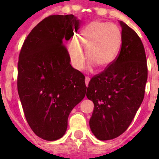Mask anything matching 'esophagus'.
<instances>
[{
    "mask_svg": "<svg viewBox=\"0 0 159 159\" xmlns=\"http://www.w3.org/2000/svg\"><path fill=\"white\" fill-rule=\"evenodd\" d=\"M89 81H90L89 77H85V84H86V86H87V87H88V85H89Z\"/></svg>",
    "mask_w": 159,
    "mask_h": 159,
    "instance_id": "1",
    "label": "esophagus"
}]
</instances>
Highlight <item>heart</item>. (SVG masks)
Masks as SVG:
<instances>
[{
	"instance_id": "b5f03b06",
	"label": "heart",
	"mask_w": 159,
	"mask_h": 159,
	"mask_svg": "<svg viewBox=\"0 0 159 159\" xmlns=\"http://www.w3.org/2000/svg\"><path fill=\"white\" fill-rule=\"evenodd\" d=\"M121 32L113 23L94 20L88 24L81 30L78 38L70 40L68 52L72 65L76 69L82 70L86 57L89 66L96 65L105 68L115 61L121 44Z\"/></svg>"
}]
</instances>
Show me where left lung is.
Returning a JSON list of instances; mask_svg holds the SVG:
<instances>
[{"label":"left lung","instance_id":"8db88e82","mask_svg":"<svg viewBox=\"0 0 159 159\" xmlns=\"http://www.w3.org/2000/svg\"><path fill=\"white\" fill-rule=\"evenodd\" d=\"M121 47L115 61L92 77L86 96L94 103L91 131L99 140L115 139L127 130L144 99L148 78L144 45L135 31L120 20Z\"/></svg>","mask_w":159,"mask_h":159}]
</instances>
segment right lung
Instances as JSON below:
<instances>
[{
    "mask_svg": "<svg viewBox=\"0 0 159 159\" xmlns=\"http://www.w3.org/2000/svg\"><path fill=\"white\" fill-rule=\"evenodd\" d=\"M73 14L51 15L28 35L17 62V91L35 134L55 141L65 134L70 112L85 96L84 76L70 64L64 44L79 29Z\"/></svg>",
    "mask_w": 159,
    "mask_h": 159,
    "instance_id": "right-lung-1",
    "label": "right lung"
}]
</instances>
